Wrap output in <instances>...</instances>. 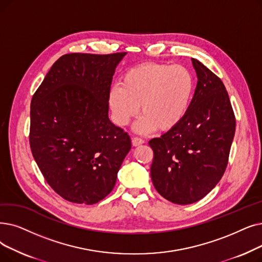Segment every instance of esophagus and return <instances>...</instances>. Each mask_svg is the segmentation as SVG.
Returning a JSON list of instances; mask_svg holds the SVG:
<instances>
[{
  "label": "esophagus",
  "instance_id": "obj_1",
  "mask_svg": "<svg viewBox=\"0 0 262 262\" xmlns=\"http://www.w3.org/2000/svg\"><path fill=\"white\" fill-rule=\"evenodd\" d=\"M132 143L134 146H138L140 144H143L144 143V140L141 139V138H138V137H135L132 139Z\"/></svg>",
  "mask_w": 262,
  "mask_h": 262
}]
</instances>
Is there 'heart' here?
Wrapping results in <instances>:
<instances>
[{
  "label": "heart",
  "instance_id": "b5f03b06",
  "mask_svg": "<svg viewBox=\"0 0 262 262\" xmlns=\"http://www.w3.org/2000/svg\"><path fill=\"white\" fill-rule=\"evenodd\" d=\"M194 92V78L186 67L145 63L128 70L122 86L115 84L108 95L113 120L125 126L137 116L135 132L149 134L155 128L167 132L183 120Z\"/></svg>",
  "mask_w": 262,
  "mask_h": 262
}]
</instances>
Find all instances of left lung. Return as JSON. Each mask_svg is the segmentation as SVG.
I'll return each instance as SVG.
<instances>
[{
	"instance_id": "8db88e82",
	"label": "left lung",
	"mask_w": 262,
	"mask_h": 262,
	"mask_svg": "<svg viewBox=\"0 0 262 262\" xmlns=\"http://www.w3.org/2000/svg\"><path fill=\"white\" fill-rule=\"evenodd\" d=\"M197 85L185 117L176 127L149 141L154 152L151 179L165 199L194 203L222 179L235 132V118L221 79L191 59Z\"/></svg>"
}]
</instances>
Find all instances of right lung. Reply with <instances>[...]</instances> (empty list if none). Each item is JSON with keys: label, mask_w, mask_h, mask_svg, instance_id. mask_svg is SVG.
Segmentation results:
<instances>
[{"label": "right lung", "mask_w": 262, "mask_h": 262, "mask_svg": "<svg viewBox=\"0 0 262 262\" xmlns=\"http://www.w3.org/2000/svg\"><path fill=\"white\" fill-rule=\"evenodd\" d=\"M125 54L62 55L33 95L32 154L47 183L65 200H103L130 150L127 133L108 117L112 76Z\"/></svg>", "instance_id": "1"}]
</instances>
